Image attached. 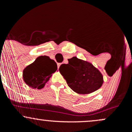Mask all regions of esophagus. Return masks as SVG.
Masks as SVG:
<instances>
[{"label":"esophagus","instance_id":"esophagus-1","mask_svg":"<svg viewBox=\"0 0 132 132\" xmlns=\"http://www.w3.org/2000/svg\"><path fill=\"white\" fill-rule=\"evenodd\" d=\"M60 65H61V63H57V68L59 69V68H60Z\"/></svg>","mask_w":132,"mask_h":132}]
</instances>
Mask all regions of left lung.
Returning <instances> with one entry per match:
<instances>
[{"label":"left lung","mask_w":132,"mask_h":132,"mask_svg":"<svg viewBox=\"0 0 132 132\" xmlns=\"http://www.w3.org/2000/svg\"><path fill=\"white\" fill-rule=\"evenodd\" d=\"M59 71L68 86L80 94L98 90L104 82L101 72L92 64L75 56L68 59V64H62Z\"/></svg>","instance_id":"8db88e82"}]
</instances>
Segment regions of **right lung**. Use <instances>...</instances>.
Masks as SVG:
<instances>
[{"instance_id":"add662e5","label":"right lung","mask_w":132,"mask_h":132,"mask_svg":"<svg viewBox=\"0 0 132 132\" xmlns=\"http://www.w3.org/2000/svg\"><path fill=\"white\" fill-rule=\"evenodd\" d=\"M57 64L47 56H40L23 71V79L29 87L41 89L57 70Z\"/></svg>"}]
</instances>
